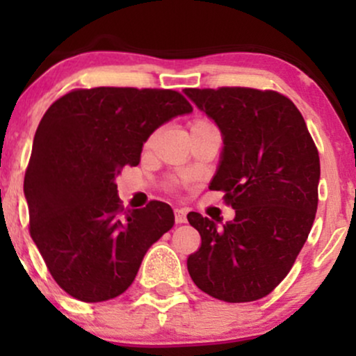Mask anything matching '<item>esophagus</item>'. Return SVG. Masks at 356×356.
Returning a JSON list of instances; mask_svg holds the SVG:
<instances>
[{
  "mask_svg": "<svg viewBox=\"0 0 356 356\" xmlns=\"http://www.w3.org/2000/svg\"><path fill=\"white\" fill-rule=\"evenodd\" d=\"M174 216H175V222H177V224H184V222H186L187 211H186V209H175V211H174Z\"/></svg>",
  "mask_w": 356,
  "mask_h": 356,
  "instance_id": "1",
  "label": "esophagus"
}]
</instances>
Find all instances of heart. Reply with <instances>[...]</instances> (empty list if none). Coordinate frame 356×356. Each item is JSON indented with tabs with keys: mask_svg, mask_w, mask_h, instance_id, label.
I'll list each match as a JSON object with an SVG mask.
<instances>
[{
	"mask_svg": "<svg viewBox=\"0 0 356 356\" xmlns=\"http://www.w3.org/2000/svg\"><path fill=\"white\" fill-rule=\"evenodd\" d=\"M206 125H212V124H211V122L204 120V118H197V120H194L191 124V130L192 129H199V127H206Z\"/></svg>",
	"mask_w": 356,
	"mask_h": 356,
	"instance_id": "heart-1",
	"label": "heart"
}]
</instances>
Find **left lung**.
Wrapping results in <instances>:
<instances>
[{"label": "left lung", "instance_id": "obj_1", "mask_svg": "<svg viewBox=\"0 0 356 356\" xmlns=\"http://www.w3.org/2000/svg\"><path fill=\"white\" fill-rule=\"evenodd\" d=\"M222 134L209 189L236 209L218 226L199 212L187 220L201 248L187 257L199 289L227 303L268 296L295 264L318 207L320 155L300 110L275 90L186 88Z\"/></svg>", "mask_w": 356, "mask_h": 356}]
</instances>
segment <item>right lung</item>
I'll return each mask as SVG.
<instances>
[{"label":"right lung","instance_id":"1","mask_svg":"<svg viewBox=\"0 0 356 356\" xmlns=\"http://www.w3.org/2000/svg\"><path fill=\"white\" fill-rule=\"evenodd\" d=\"M192 112L175 90L76 88L50 105L24 174L30 234L53 280L85 303L107 301L136 280L147 249L174 226L169 204L124 211L115 175L137 165L144 142Z\"/></svg>","mask_w":356,"mask_h":356}]
</instances>
